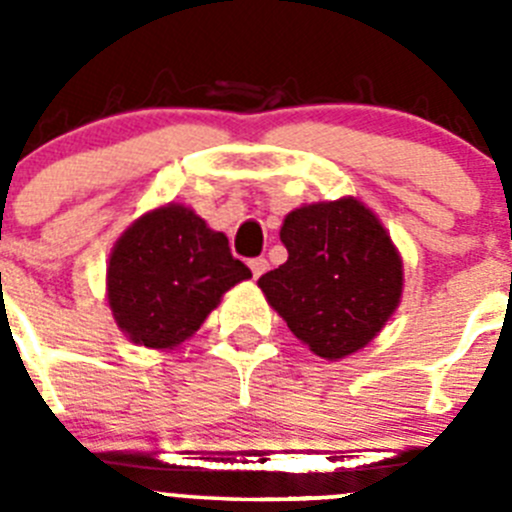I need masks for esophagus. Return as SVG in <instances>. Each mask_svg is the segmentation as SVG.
I'll list each match as a JSON object with an SVG mask.
<instances>
[{"label": "esophagus", "instance_id": "1", "mask_svg": "<svg viewBox=\"0 0 512 512\" xmlns=\"http://www.w3.org/2000/svg\"><path fill=\"white\" fill-rule=\"evenodd\" d=\"M248 266H251V271H253V279H259L261 274H264V271L269 269V261H266V259H253Z\"/></svg>", "mask_w": 512, "mask_h": 512}]
</instances>
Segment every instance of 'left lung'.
<instances>
[{
    "label": "left lung",
    "instance_id": "1",
    "mask_svg": "<svg viewBox=\"0 0 512 512\" xmlns=\"http://www.w3.org/2000/svg\"><path fill=\"white\" fill-rule=\"evenodd\" d=\"M289 259L259 279L266 302L320 359L356 354L402 300V256L356 197L302 205L279 230Z\"/></svg>",
    "mask_w": 512,
    "mask_h": 512
}]
</instances>
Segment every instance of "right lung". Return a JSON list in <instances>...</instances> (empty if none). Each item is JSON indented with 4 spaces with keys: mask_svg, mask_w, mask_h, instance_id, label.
<instances>
[{
    "mask_svg": "<svg viewBox=\"0 0 512 512\" xmlns=\"http://www.w3.org/2000/svg\"><path fill=\"white\" fill-rule=\"evenodd\" d=\"M251 269L233 259L217 233L182 202L153 207L125 228L107 261V302L117 328L153 351H171Z\"/></svg>",
    "mask_w": 512,
    "mask_h": 512,
    "instance_id": "1",
    "label": "right lung"
}]
</instances>
